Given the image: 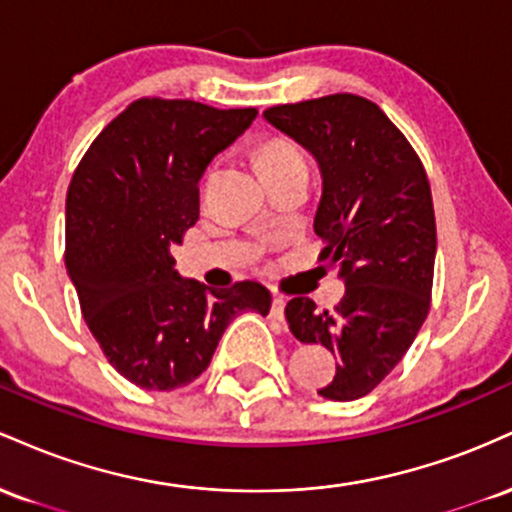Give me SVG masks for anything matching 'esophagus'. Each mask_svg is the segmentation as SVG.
Listing matches in <instances>:
<instances>
[{
  "label": "esophagus",
  "mask_w": 512,
  "mask_h": 512,
  "mask_svg": "<svg viewBox=\"0 0 512 512\" xmlns=\"http://www.w3.org/2000/svg\"><path fill=\"white\" fill-rule=\"evenodd\" d=\"M284 308H286L284 296H274V301H272V315L276 317V320L284 322Z\"/></svg>",
  "instance_id": "esophagus-1"
}]
</instances>
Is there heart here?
I'll return each instance as SVG.
<instances>
[{"mask_svg": "<svg viewBox=\"0 0 512 512\" xmlns=\"http://www.w3.org/2000/svg\"><path fill=\"white\" fill-rule=\"evenodd\" d=\"M257 163H260L264 178L291 173V170H308V158H305L303 149L286 137L267 139L257 149Z\"/></svg>", "mask_w": 512, "mask_h": 512, "instance_id": "1", "label": "heart"}]
</instances>
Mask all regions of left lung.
Segmentation results:
<instances>
[{
	"label": "left lung",
	"mask_w": 512,
	"mask_h": 512,
	"mask_svg": "<svg viewBox=\"0 0 512 512\" xmlns=\"http://www.w3.org/2000/svg\"><path fill=\"white\" fill-rule=\"evenodd\" d=\"M264 120L320 166V260L337 269L346 291L334 310L291 298L286 320L298 342L322 344L339 358L332 383L317 392L351 402L402 361L431 308V185L407 137L378 105L354 93L274 105Z\"/></svg>",
	"instance_id": "8db88e82"
}]
</instances>
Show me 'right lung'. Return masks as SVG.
<instances>
[{
	"label": "right lung",
	"instance_id": "right-lung-1",
	"mask_svg": "<svg viewBox=\"0 0 512 512\" xmlns=\"http://www.w3.org/2000/svg\"><path fill=\"white\" fill-rule=\"evenodd\" d=\"M257 117L195 101L139 98L88 146L67 190L64 264L105 358L144 390L207 370L231 320L267 315L257 281L209 289L175 272L170 250L199 219V178Z\"/></svg>",
	"mask_w": 512,
	"mask_h": 512
}]
</instances>
